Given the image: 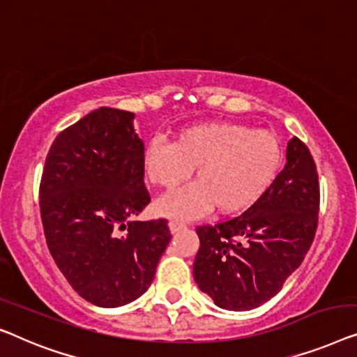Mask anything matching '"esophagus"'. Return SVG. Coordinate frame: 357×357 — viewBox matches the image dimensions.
<instances>
[{
    "instance_id": "obj_1",
    "label": "esophagus",
    "mask_w": 357,
    "mask_h": 357,
    "mask_svg": "<svg viewBox=\"0 0 357 357\" xmlns=\"http://www.w3.org/2000/svg\"><path fill=\"white\" fill-rule=\"evenodd\" d=\"M183 228H185L184 223L176 222V220H172V222H169V231H172V233H178V231Z\"/></svg>"
}]
</instances>
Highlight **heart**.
Returning <instances> with one entry per match:
<instances>
[{
  "instance_id": "1",
  "label": "heart",
  "mask_w": 357,
  "mask_h": 357,
  "mask_svg": "<svg viewBox=\"0 0 357 357\" xmlns=\"http://www.w3.org/2000/svg\"><path fill=\"white\" fill-rule=\"evenodd\" d=\"M283 160L280 139L268 130L239 123H205L181 129L176 140L155 137L145 145V176L160 189L189 188L158 200L160 213L192 218L212 207L239 213L262 197L277 178Z\"/></svg>"
}]
</instances>
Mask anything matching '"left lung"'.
<instances>
[{"label": "left lung", "mask_w": 357, "mask_h": 357, "mask_svg": "<svg viewBox=\"0 0 357 357\" xmlns=\"http://www.w3.org/2000/svg\"><path fill=\"white\" fill-rule=\"evenodd\" d=\"M320 185L307 145L293 137L286 167L244 213L195 233L199 288L228 310H250L273 298L303 264L319 223Z\"/></svg>", "instance_id": "left-lung-1"}]
</instances>
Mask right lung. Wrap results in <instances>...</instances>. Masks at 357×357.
I'll use <instances>...</instances> for the list:
<instances>
[{
  "label": "right lung",
  "mask_w": 357,
  "mask_h": 357,
  "mask_svg": "<svg viewBox=\"0 0 357 357\" xmlns=\"http://www.w3.org/2000/svg\"><path fill=\"white\" fill-rule=\"evenodd\" d=\"M134 113L98 108L53 140L40 181V213L54 262L100 307L137 299L172 239L167 218L134 222L150 202Z\"/></svg>",
  "instance_id": "1"
}]
</instances>
